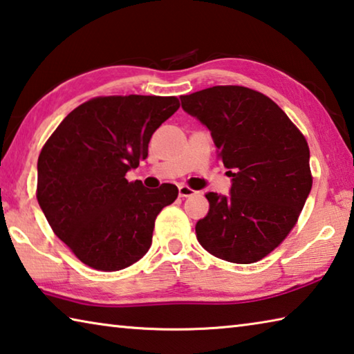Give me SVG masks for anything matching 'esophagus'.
I'll return each instance as SVG.
<instances>
[{
    "mask_svg": "<svg viewBox=\"0 0 354 354\" xmlns=\"http://www.w3.org/2000/svg\"><path fill=\"white\" fill-rule=\"evenodd\" d=\"M178 192H179V196H181V198H187V196H192L196 194V190L189 187V185H179Z\"/></svg>",
    "mask_w": 354,
    "mask_h": 354,
    "instance_id": "34e87169",
    "label": "esophagus"
}]
</instances>
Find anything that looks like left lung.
Instances as JSON below:
<instances>
[{"instance_id":"1","label":"left lung","mask_w":354,"mask_h":354,"mask_svg":"<svg viewBox=\"0 0 354 354\" xmlns=\"http://www.w3.org/2000/svg\"><path fill=\"white\" fill-rule=\"evenodd\" d=\"M183 109L211 131L232 178L231 195L209 192L195 226L201 247L220 259L253 263L279 247L297 225L313 187L309 147L286 112L243 86L183 95Z\"/></svg>"}]
</instances>
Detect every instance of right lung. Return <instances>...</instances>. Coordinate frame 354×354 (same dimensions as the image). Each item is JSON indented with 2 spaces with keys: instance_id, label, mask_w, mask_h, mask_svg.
<instances>
[{
  "instance_id": "1",
  "label": "right lung",
  "mask_w": 354,
  "mask_h": 354,
  "mask_svg": "<svg viewBox=\"0 0 354 354\" xmlns=\"http://www.w3.org/2000/svg\"><path fill=\"white\" fill-rule=\"evenodd\" d=\"M178 107L176 97H95L45 142L35 195L55 234L86 266L123 270L151 247L156 217L178 187L149 190L124 176L147 159L153 133Z\"/></svg>"
}]
</instances>
